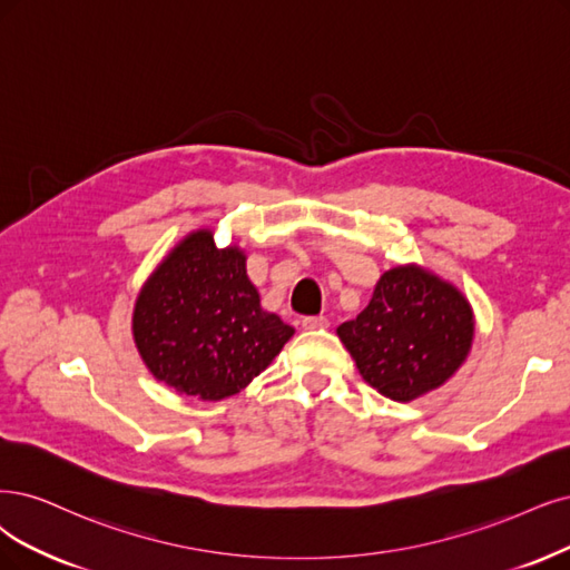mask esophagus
I'll use <instances>...</instances> for the list:
<instances>
[{
	"instance_id": "obj_1",
	"label": "esophagus",
	"mask_w": 570,
	"mask_h": 570,
	"mask_svg": "<svg viewBox=\"0 0 570 570\" xmlns=\"http://www.w3.org/2000/svg\"><path fill=\"white\" fill-rule=\"evenodd\" d=\"M303 328H305V331L328 328V320L324 317V314H317V317H303Z\"/></svg>"
}]
</instances>
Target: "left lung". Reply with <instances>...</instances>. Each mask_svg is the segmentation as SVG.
<instances>
[{"label": "left lung", "instance_id": "8db88e82", "mask_svg": "<svg viewBox=\"0 0 570 570\" xmlns=\"http://www.w3.org/2000/svg\"><path fill=\"white\" fill-rule=\"evenodd\" d=\"M338 335L364 381L394 402L436 390L472 347V307L462 293L415 265L377 279L368 305Z\"/></svg>", "mask_w": 570, "mask_h": 570}]
</instances>
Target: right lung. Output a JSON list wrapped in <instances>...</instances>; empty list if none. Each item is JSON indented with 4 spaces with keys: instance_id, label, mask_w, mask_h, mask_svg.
<instances>
[{
    "instance_id": "1",
    "label": "right lung",
    "mask_w": 570,
    "mask_h": 570,
    "mask_svg": "<svg viewBox=\"0 0 570 570\" xmlns=\"http://www.w3.org/2000/svg\"><path fill=\"white\" fill-rule=\"evenodd\" d=\"M293 328L261 307L239 248L208 229L185 237L142 286L134 338L145 366L180 394L220 402L277 356Z\"/></svg>"
}]
</instances>
